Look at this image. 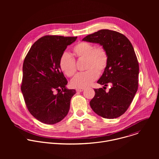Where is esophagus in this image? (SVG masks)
I'll return each instance as SVG.
<instances>
[{
	"mask_svg": "<svg viewBox=\"0 0 159 159\" xmlns=\"http://www.w3.org/2000/svg\"><path fill=\"white\" fill-rule=\"evenodd\" d=\"M84 90V89H76V92L77 93H80V92H82Z\"/></svg>",
	"mask_w": 159,
	"mask_h": 159,
	"instance_id": "obj_1",
	"label": "esophagus"
}]
</instances>
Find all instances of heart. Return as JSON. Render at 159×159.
<instances>
[{
  "instance_id": "heart-1",
  "label": "heart",
  "mask_w": 159,
  "mask_h": 159,
  "mask_svg": "<svg viewBox=\"0 0 159 159\" xmlns=\"http://www.w3.org/2000/svg\"><path fill=\"white\" fill-rule=\"evenodd\" d=\"M73 56L78 60H84V70L77 74L70 82L72 87L84 89L91 84L106 69L109 56L106 49L101 45L95 47L93 43L80 41L72 48ZM59 67L67 77L74 76L77 71L74 58L69 53H63L59 59Z\"/></svg>"
}]
</instances>
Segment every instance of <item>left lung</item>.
I'll list each match as a JSON object with an SVG mask.
<instances>
[{"label":"left lung","instance_id":"left-lung-1","mask_svg":"<svg viewBox=\"0 0 159 159\" xmlns=\"http://www.w3.org/2000/svg\"><path fill=\"white\" fill-rule=\"evenodd\" d=\"M82 40L100 44L109 56L106 69L98 83L111 87L108 93L105 87L94 89L90 106L102 118H118L126 111L138 90L139 65L132 44L123 34L109 30H99Z\"/></svg>","mask_w":159,"mask_h":159}]
</instances>
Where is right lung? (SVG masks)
Wrapping results in <instances>:
<instances>
[{
	"instance_id": "obj_1",
	"label": "right lung",
	"mask_w": 159,
	"mask_h": 159,
	"mask_svg": "<svg viewBox=\"0 0 159 159\" xmlns=\"http://www.w3.org/2000/svg\"><path fill=\"white\" fill-rule=\"evenodd\" d=\"M77 38L43 36L32 45L25 58L20 89L28 111L41 123L55 124L69 112L76 91L66 88L68 82L59 67V59Z\"/></svg>"
}]
</instances>
